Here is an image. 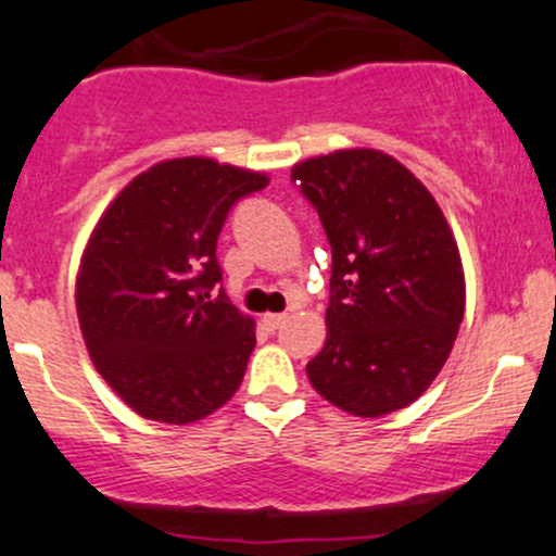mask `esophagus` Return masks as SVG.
Returning a JSON list of instances; mask_svg holds the SVG:
<instances>
[{
	"instance_id": "esophagus-1",
	"label": "esophagus",
	"mask_w": 556,
	"mask_h": 556,
	"mask_svg": "<svg viewBox=\"0 0 556 556\" xmlns=\"http://www.w3.org/2000/svg\"><path fill=\"white\" fill-rule=\"evenodd\" d=\"M287 321V314H264L266 329H279Z\"/></svg>"
}]
</instances>
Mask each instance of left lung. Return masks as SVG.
Instances as JSON below:
<instances>
[{"instance_id": "1", "label": "left lung", "mask_w": 556, "mask_h": 556, "mask_svg": "<svg viewBox=\"0 0 556 556\" xmlns=\"http://www.w3.org/2000/svg\"><path fill=\"white\" fill-rule=\"evenodd\" d=\"M292 182L331 245L327 342L305 366L361 418L407 407L442 371L465 314L455 235L424 182L376 149L305 159Z\"/></svg>"}]
</instances>
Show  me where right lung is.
<instances>
[{
    "label": "right lung",
    "mask_w": 556,
    "mask_h": 556,
    "mask_svg": "<svg viewBox=\"0 0 556 556\" xmlns=\"http://www.w3.org/2000/svg\"><path fill=\"white\" fill-rule=\"evenodd\" d=\"M214 159L159 162L125 185L80 258L75 305L96 371L138 416L185 426L238 392L256 324L225 292L216 240L229 208L266 188Z\"/></svg>",
    "instance_id": "right-lung-1"
}]
</instances>
